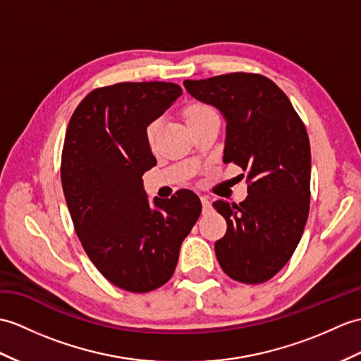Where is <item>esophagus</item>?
Masks as SVG:
<instances>
[{
  "mask_svg": "<svg viewBox=\"0 0 361 361\" xmlns=\"http://www.w3.org/2000/svg\"><path fill=\"white\" fill-rule=\"evenodd\" d=\"M201 204H203V212H204V214H207V212L212 209L211 201H209L207 197H201Z\"/></svg>",
  "mask_w": 361,
  "mask_h": 361,
  "instance_id": "obj_1",
  "label": "esophagus"
}]
</instances>
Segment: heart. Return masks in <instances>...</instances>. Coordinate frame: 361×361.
Here are the masks:
<instances>
[{
	"label": "heart",
	"instance_id": "obj_1",
	"mask_svg": "<svg viewBox=\"0 0 361 361\" xmlns=\"http://www.w3.org/2000/svg\"><path fill=\"white\" fill-rule=\"evenodd\" d=\"M214 112V109L211 106L207 104H201V103H194L186 107V111H184V118H186V121H190V120H195V118H200V116H203L206 114H211ZM158 132V123L154 121L150 123L147 126L146 129V140L149 142H152L155 140V135Z\"/></svg>",
	"mask_w": 361,
	"mask_h": 361
}]
</instances>
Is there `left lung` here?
Instances as JSON below:
<instances>
[{"label": "left lung", "mask_w": 361, "mask_h": 361, "mask_svg": "<svg viewBox=\"0 0 361 361\" xmlns=\"http://www.w3.org/2000/svg\"><path fill=\"white\" fill-rule=\"evenodd\" d=\"M183 85L223 114V161L247 172L245 201L214 203L228 223L215 241L216 259L233 280L264 283L289 262L307 221L311 146L305 124L286 94L263 75L233 72Z\"/></svg>", "instance_id": "1"}]
</instances>
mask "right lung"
Instances as JSON below:
<instances>
[{
	"label": "right lung",
	"instance_id": "right-lung-1",
	"mask_svg": "<svg viewBox=\"0 0 361 361\" xmlns=\"http://www.w3.org/2000/svg\"><path fill=\"white\" fill-rule=\"evenodd\" d=\"M181 92L163 81L98 87L75 109L66 130L61 184L75 232L104 279L135 294L171 280L181 243L201 214L192 190L150 203L141 180L157 164L147 126Z\"/></svg>",
	"mask_w": 361,
	"mask_h": 361
}]
</instances>
